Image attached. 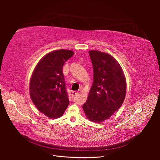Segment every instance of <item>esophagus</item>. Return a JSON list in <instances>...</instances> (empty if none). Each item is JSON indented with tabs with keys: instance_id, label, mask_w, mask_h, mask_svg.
Instances as JSON below:
<instances>
[{
	"instance_id": "obj_1",
	"label": "esophagus",
	"mask_w": 160,
	"mask_h": 160,
	"mask_svg": "<svg viewBox=\"0 0 160 160\" xmlns=\"http://www.w3.org/2000/svg\"><path fill=\"white\" fill-rule=\"evenodd\" d=\"M78 92H77V91H72V94H71V96H72V97H74L77 95H78Z\"/></svg>"
}]
</instances>
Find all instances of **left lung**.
Wrapping results in <instances>:
<instances>
[{"instance_id":"left-lung-1","label":"left lung","mask_w":160,"mask_h":160,"mask_svg":"<svg viewBox=\"0 0 160 160\" xmlns=\"http://www.w3.org/2000/svg\"><path fill=\"white\" fill-rule=\"evenodd\" d=\"M93 67V83L82 106L87 118L100 122L108 119L122 104L127 83L119 63L111 55L89 50Z\"/></svg>"}]
</instances>
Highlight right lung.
<instances>
[{"mask_svg": "<svg viewBox=\"0 0 160 160\" xmlns=\"http://www.w3.org/2000/svg\"><path fill=\"white\" fill-rule=\"evenodd\" d=\"M73 54L70 50H54L41 59L32 73L31 99L38 110L50 119L61 117L69 105L62 69Z\"/></svg>", "mask_w": 160, "mask_h": 160, "instance_id": "obj_1", "label": "right lung"}]
</instances>
